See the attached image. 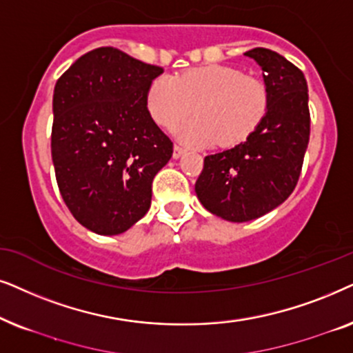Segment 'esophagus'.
Instances as JSON below:
<instances>
[{"instance_id": "obj_1", "label": "esophagus", "mask_w": 353, "mask_h": 353, "mask_svg": "<svg viewBox=\"0 0 353 353\" xmlns=\"http://www.w3.org/2000/svg\"><path fill=\"white\" fill-rule=\"evenodd\" d=\"M185 153V148H182L181 145H174V150H172V158H181L182 154Z\"/></svg>"}]
</instances>
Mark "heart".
Instances as JSON below:
<instances>
[{
    "label": "heart",
    "mask_w": 353,
    "mask_h": 353,
    "mask_svg": "<svg viewBox=\"0 0 353 353\" xmlns=\"http://www.w3.org/2000/svg\"><path fill=\"white\" fill-rule=\"evenodd\" d=\"M145 106L163 129H174L192 114L195 119L181 129L189 145L236 147L250 139L270 110V90L261 79L225 64H210L177 74L159 75L150 83Z\"/></svg>",
    "instance_id": "heart-1"
}]
</instances>
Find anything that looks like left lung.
<instances>
[{
    "mask_svg": "<svg viewBox=\"0 0 353 353\" xmlns=\"http://www.w3.org/2000/svg\"><path fill=\"white\" fill-rule=\"evenodd\" d=\"M245 56L263 69L270 110L250 139L206 157L195 182L201 205L232 223L260 218L288 200L310 140L308 87L302 70L268 48H253Z\"/></svg>",
    "mask_w": 353,
    "mask_h": 353,
    "instance_id": "obj_1",
    "label": "left lung"
}]
</instances>
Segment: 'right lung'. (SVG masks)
<instances>
[{
	"instance_id": "1",
	"label": "right lung",
	"mask_w": 353,
	"mask_h": 353,
	"mask_svg": "<svg viewBox=\"0 0 353 353\" xmlns=\"http://www.w3.org/2000/svg\"><path fill=\"white\" fill-rule=\"evenodd\" d=\"M163 68L101 46L54 85L51 157L65 206L88 231L116 236L142 219L172 142L145 106Z\"/></svg>"
}]
</instances>
